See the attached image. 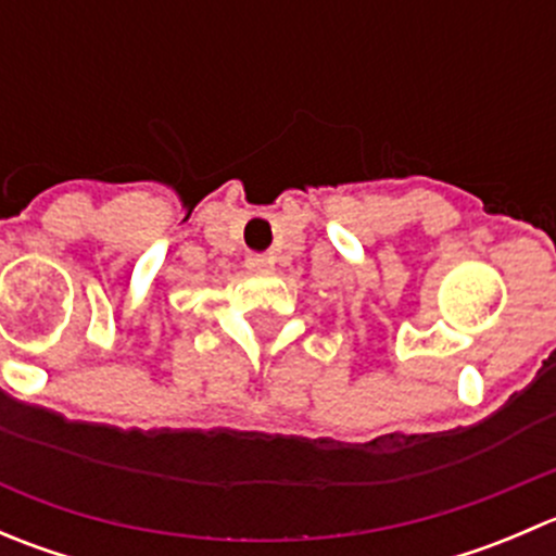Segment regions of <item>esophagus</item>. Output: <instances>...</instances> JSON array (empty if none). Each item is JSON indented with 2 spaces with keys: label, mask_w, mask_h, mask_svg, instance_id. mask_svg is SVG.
Returning <instances> with one entry per match:
<instances>
[{
  "label": "esophagus",
  "mask_w": 556,
  "mask_h": 556,
  "mask_svg": "<svg viewBox=\"0 0 556 556\" xmlns=\"http://www.w3.org/2000/svg\"><path fill=\"white\" fill-rule=\"evenodd\" d=\"M271 266H274L271 255H250V257H247V268H252V271H268Z\"/></svg>",
  "instance_id": "1"
}]
</instances>
